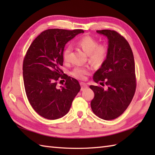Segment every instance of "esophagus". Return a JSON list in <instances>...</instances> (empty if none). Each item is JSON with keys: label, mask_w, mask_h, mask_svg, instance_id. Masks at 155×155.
<instances>
[{"label": "esophagus", "mask_w": 155, "mask_h": 155, "mask_svg": "<svg viewBox=\"0 0 155 155\" xmlns=\"http://www.w3.org/2000/svg\"><path fill=\"white\" fill-rule=\"evenodd\" d=\"M81 86V91H83L84 88H87L88 87V85L87 84H85L84 83H80Z\"/></svg>", "instance_id": "34e87169"}]
</instances>
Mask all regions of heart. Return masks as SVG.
I'll return each mask as SVG.
<instances>
[{"label":"heart","instance_id":"b5f03b06","mask_svg":"<svg viewBox=\"0 0 155 155\" xmlns=\"http://www.w3.org/2000/svg\"><path fill=\"white\" fill-rule=\"evenodd\" d=\"M76 45L81 48L87 54L88 61L94 65H100L106 60L108 49L104 43H98L97 39L86 35L80 38L76 42ZM70 47H66L63 51V59L65 62L70 60ZM89 68L83 67H76L71 71V74L78 79H84L88 72Z\"/></svg>","mask_w":155,"mask_h":155}]
</instances>
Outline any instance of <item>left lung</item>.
I'll list each match as a JSON object with an SVG mask.
<instances>
[{"label":"left lung","mask_w":155,"mask_h":155,"mask_svg":"<svg viewBox=\"0 0 155 155\" xmlns=\"http://www.w3.org/2000/svg\"><path fill=\"white\" fill-rule=\"evenodd\" d=\"M108 38V55L93 80L101 86L91 85L94 97L92 110L104 120H113L123 114L132 101L137 82L134 56L129 44L123 36L111 30L97 31Z\"/></svg>","instance_id":"1"}]
</instances>
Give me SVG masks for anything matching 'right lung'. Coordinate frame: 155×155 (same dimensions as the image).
<instances>
[{
	"mask_svg": "<svg viewBox=\"0 0 155 155\" xmlns=\"http://www.w3.org/2000/svg\"><path fill=\"white\" fill-rule=\"evenodd\" d=\"M83 32L81 29H48L35 39L26 53L22 64L26 94L32 108L42 117L55 120L64 117L81 90L78 81L62 74L61 67L65 45ZM61 78L66 82L58 88Z\"/></svg>",
	"mask_w": 155,
	"mask_h": 155,
	"instance_id": "1",
	"label": "right lung"
}]
</instances>
